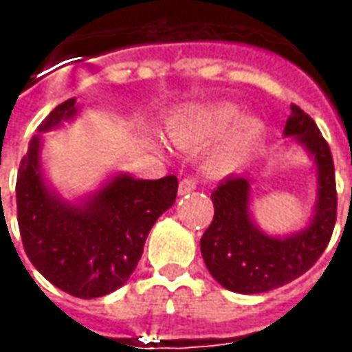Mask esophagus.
Masks as SVG:
<instances>
[{"label":"esophagus","instance_id":"obj_1","mask_svg":"<svg viewBox=\"0 0 352 352\" xmlns=\"http://www.w3.org/2000/svg\"><path fill=\"white\" fill-rule=\"evenodd\" d=\"M198 188V181L194 177H184L183 181L179 183V194H190Z\"/></svg>","mask_w":352,"mask_h":352}]
</instances>
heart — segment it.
<instances>
[{
  "instance_id": "heart-1",
  "label": "heart",
  "mask_w": 352,
  "mask_h": 352,
  "mask_svg": "<svg viewBox=\"0 0 352 352\" xmlns=\"http://www.w3.org/2000/svg\"><path fill=\"white\" fill-rule=\"evenodd\" d=\"M237 107L232 103H221L204 109L175 130V138L188 146H206L224 133L213 154L214 168L230 169L237 166L262 138V124L256 118H237ZM233 122L234 124H232Z\"/></svg>"
}]
</instances>
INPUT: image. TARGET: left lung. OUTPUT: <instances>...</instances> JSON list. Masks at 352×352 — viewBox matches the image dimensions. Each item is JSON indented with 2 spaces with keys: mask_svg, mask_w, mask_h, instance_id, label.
I'll use <instances>...</instances> for the list:
<instances>
[{
  "mask_svg": "<svg viewBox=\"0 0 352 352\" xmlns=\"http://www.w3.org/2000/svg\"><path fill=\"white\" fill-rule=\"evenodd\" d=\"M290 109L285 135H296L317 164V213L300 234L285 239L265 236L249 217V181L226 177L211 194L214 217L199 247L209 273L232 292L258 294L298 279L315 265L332 237L338 214L332 153L315 120L294 103Z\"/></svg>",
  "mask_w": 352,
  "mask_h": 352,
  "instance_id": "8db88e82",
  "label": "left lung"
}]
</instances>
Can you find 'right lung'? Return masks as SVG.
Wrapping results in <instances>:
<instances>
[{"label": "right lung", "mask_w": 352, "mask_h": 352, "mask_svg": "<svg viewBox=\"0 0 352 352\" xmlns=\"http://www.w3.org/2000/svg\"><path fill=\"white\" fill-rule=\"evenodd\" d=\"M75 111V100L60 103L39 131L54 128ZM177 186L175 175L158 181L116 175L87 206H69L45 186L35 135L16 177L24 251L35 270L67 294L85 300L109 294L130 279L153 224L175 204Z\"/></svg>", "instance_id": "obj_1"}]
</instances>
